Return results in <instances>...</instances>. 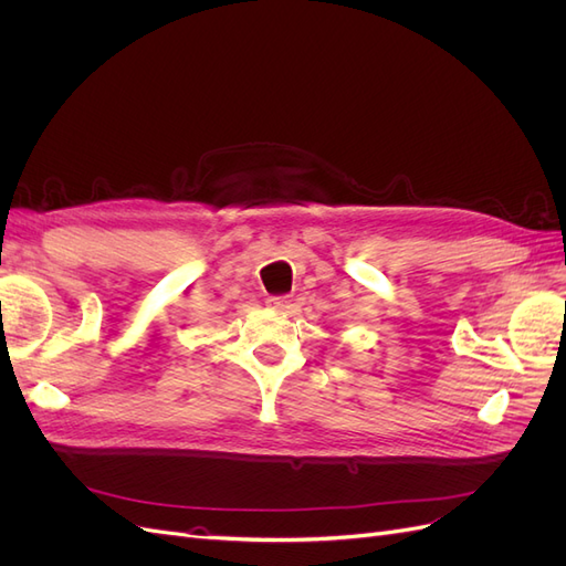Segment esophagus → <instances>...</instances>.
I'll return each mask as SVG.
<instances>
[{"mask_svg": "<svg viewBox=\"0 0 566 566\" xmlns=\"http://www.w3.org/2000/svg\"><path fill=\"white\" fill-rule=\"evenodd\" d=\"M290 304H293V300H290V297H269L266 300V306H269V310H273V312H287L290 310Z\"/></svg>", "mask_w": 566, "mask_h": 566, "instance_id": "esophagus-1", "label": "esophagus"}]
</instances>
